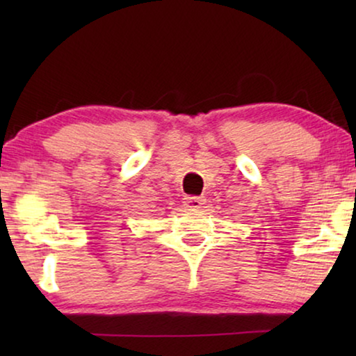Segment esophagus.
<instances>
[{"label": "esophagus", "mask_w": 356, "mask_h": 356, "mask_svg": "<svg viewBox=\"0 0 356 356\" xmlns=\"http://www.w3.org/2000/svg\"><path fill=\"white\" fill-rule=\"evenodd\" d=\"M183 202L188 211H199L206 204V199H204V196H184Z\"/></svg>", "instance_id": "esophagus-1"}]
</instances>
